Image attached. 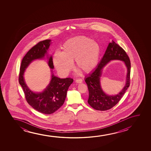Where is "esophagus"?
<instances>
[{"label": "esophagus", "mask_w": 151, "mask_h": 151, "mask_svg": "<svg viewBox=\"0 0 151 151\" xmlns=\"http://www.w3.org/2000/svg\"><path fill=\"white\" fill-rule=\"evenodd\" d=\"M76 82L77 83H83V80L81 78L77 79L76 80Z\"/></svg>", "instance_id": "34e87169"}]
</instances>
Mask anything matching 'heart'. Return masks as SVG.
Here are the masks:
<instances>
[{
  "instance_id": "obj_1",
  "label": "heart",
  "mask_w": 151,
  "mask_h": 151,
  "mask_svg": "<svg viewBox=\"0 0 151 151\" xmlns=\"http://www.w3.org/2000/svg\"><path fill=\"white\" fill-rule=\"evenodd\" d=\"M61 52H55L54 65L60 74L66 76L75 61L77 68L89 72L96 66L101 54V47L97 42L85 36L73 37L65 42Z\"/></svg>"
}]
</instances>
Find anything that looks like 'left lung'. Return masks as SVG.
<instances>
[{"label": "left lung", "mask_w": 151, "mask_h": 151, "mask_svg": "<svg viewBox=\"0 0 151 151\" xmlns=\"http://www.w3.org/2000/svg\"><path fill=\"white\" fill-rule=\"evenodd\" d=\"M121 60L124 61L128 70L126 83L122 90L116 95H106L102 90L100 78L103 68L111 60ZM130 60L125 51L114 41L109 43L105 53L97 67L86 77L85 81L89 90L88 103L97 110L105 111L114 107L123 97L130 85Z\"/></svg>", "instance_id": "left-lung-1"}]
</instances>
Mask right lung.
I'll return each instance as SVG.
<instances>
[{"instance_id": "add662e5", "label": "right lung", "mask_w": 151, "mask_h": 151, "mask_svg": "<svg viewBox=\"0 0 151 151\" xmlns=\"http://www.w3.org/2000/svg\"><path fill=\"white\" fill-rule=\"evenodd\" d=\"M51 40L40 42L31 48L22 61L19 74V83L23 89L27 103L35 109L42 114H50L56 111L64 103L67 91L73 82L70 78H60L52 72L51 81L46 89L41 92L31 91L25 83L24 74L29 64L37 59H42L47 54ZM48 65L51 69L54 68L52 57H48Z\"/></svg>"}]
</instances>
